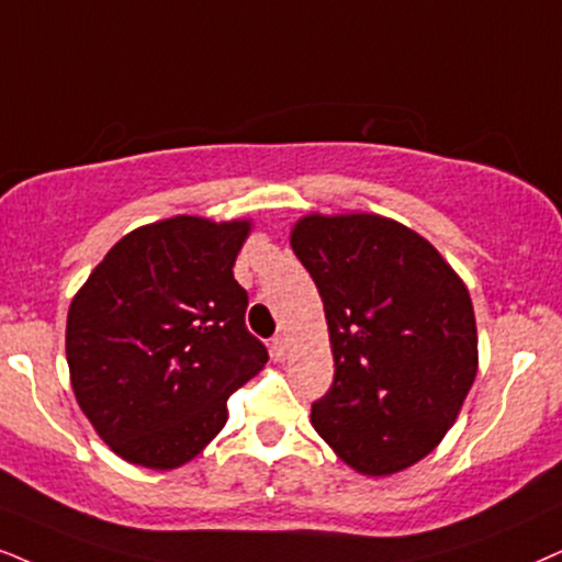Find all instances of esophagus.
<instances>
[{"instance_id":"1","label":"esophagus","mask_w":562,"mask_h":562,"mask_svg":"<svg viewBox=\"0 0 562 562\" xmlns=\"http://www.w3.org/2000/svg\"><path fill=\"white\" fill-rule=\"evenodd\" d=\"M285 355H288V339L280 334V337L272 339V358L285 360Z\"/></svg>"}]
</instances>
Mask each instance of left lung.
<instances>
[{
    "label": "left lung",
    "mask_w": 562,
    "mask_h": 562,
    "mask_svg": "<svg viewBox=\"0 0 562 562\" xmlns=\"http://www.w3.org/2000/svg\"><path fill=\"white\" fill-rule=\"evenodd\" d=\"M290 246L322 295L334 355L311 425L366 477L407 470L457 423L477 375L470 290L430 240L371 212H311Z\"/></svg>",
    "instance_id": "obj_1"
}]
</instances>
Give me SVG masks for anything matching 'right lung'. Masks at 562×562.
I'll use <instances>...</instances> for the list:
<instances>
[{"label":"right lung","instance_id":"1","mask_svg":"<svg viewBox=\"0 0 562 562\" xmlns=\"http://www.w3.org/2000/svg\"><path fill=\"white\" fill-rule=\"evenodd\" d=\"M251 220L176 215L126 233L67 314L75 400L109 449L176 470L228 423V396L269 355L233 277Z\"/></svg>","mask_w":562,"mask_h":562}]
</instances>
